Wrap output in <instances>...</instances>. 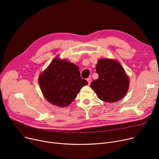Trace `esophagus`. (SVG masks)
Returning a JSON list of instances; mask_svg holds the SVG:
<instances>
[{
    "instance_id": "34e87169",
    "label": "esophagus",
    "mask_w": 159,
    "mask_h": 159,
    "mask_svg": "<svg viewBox=\"0 0 159 159\" xmlns=\"http://www.w3.org/2000/svg\"><path fill=\"white\" fill-rule=\"evenodd\" d=\"M87 81H88V83H89V85H90V83H91V78H88L87 79Z\"/></svg>"
}]
</instances>
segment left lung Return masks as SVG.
I'll return each instance as SVG.
<instances>
[{
    "mask_svg": "<svg viewBox=\"0 0 159 159\" xmlns=\"http://www.w3.org/2000/svg\"><path fill=\"white\" fill-rule=\"evenodd\" d=\"M96 69L99 78L90 83V87L99 99L114 102L126 95L129 81L119 62L107 58L99 59Z\"/></svg>",
    "mask_w": 159,
    "mask_h": 159,
    "instance_id": "8db88e82",
    "label": "left lung"
}]
</instances>
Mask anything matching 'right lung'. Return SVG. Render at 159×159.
<instances>
[{"label": "right lung", "mask_w": 159, "mask_h": 159, "mask_svg": "<svg viewBox=\"0 0 159 159\" xmlns=\"http://www.w3.org/2000/svg\"><path fill=\"white\" fill-rule=\"evenodd\" d=\"M39 82L45 99L60 107L70 105L81 89L88 84L81 78L76 65L57 57L40 74Z\"/></svg>", "instance_id": "add662e5"}]
</instances>
